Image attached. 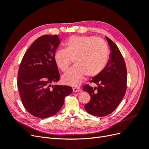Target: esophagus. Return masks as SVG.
<instances>
[{"label":"esophagus","mask_w":149,"mask_h":149,"mask_svg":"<svg viewBox=\"0 0 149 149\" xmlns=\"http://www.w3.org/2000/svg\"><path fill=\"white\" fill-rule=\"evenodd\" d=\"M80 91V88L79 87H75V88H73V91L74 93H76V92H79Z\"/></svg>","instance_id":"obj_1"}]
</instances>
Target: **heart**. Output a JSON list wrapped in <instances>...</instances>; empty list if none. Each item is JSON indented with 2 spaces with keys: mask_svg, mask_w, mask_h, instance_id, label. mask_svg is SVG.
Segmentation results:
<instances>
[{
  "mask_svg": "<svg viewBox=\"0 0 149 149\" xmlns=\"http://www.w3.org/2000/svg\"><path fill=\"white\" fill-rule=\"evenodd\" d=\"M65 48L58 49L54 58L58 67L65 71L73 59L75 64L62 76L65 84L78 86L84 77L100 74L108 60L109 49L104 40L91 36L73 35L67 40Z\"/></svg>",
  "mask_w": 149,
  "mask_h": 149,
  "instance_id": "heart-1",
  "label": "heart"
}]
</instances>
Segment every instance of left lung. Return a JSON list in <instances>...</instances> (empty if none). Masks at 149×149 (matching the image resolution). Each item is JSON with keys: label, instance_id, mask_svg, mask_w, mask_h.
I'll return each instance as SVG.
<instances>
[{"label": "left lung", "instance_id": "1", "mask_svg": "<svg viewBox=\"0 0 149 149\" xmlns=\"http://www.w3.org/2000/svg\"><path fill=\"white\" fill-rule=\"evenodd\" d=\"M106 38L111 50L110 58L104 70L91 81L97 88L86 84L83 88L91 96L84 106L85 110L98 117L113 112L123 100L127 88V69L124 58L116 45L108 37Z\"/></svg>", "mask_w": 149, "mask_h": 149}]
</instances>
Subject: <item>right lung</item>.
Returning <instances> with one entry per match:
<instances>
[{
    "label": "right lung",
    "instance_id": "obj_1",
    "mask_svg": "<svg viewBox=\"0 0 149 149\" xmlns=\"http://www.w3.org/2000/svg\"><path fill=\"white\" fill-rule=\"evenodd\" d=\"M60 43L57 35L37 38L25 53L18 72L17 87L22 102L30 114L38 118L56 114L65 97L73 92L68 86H52L60 77L54 58Z\"/></svg>",
    "mask_w": 149,
    "mask_h": 149
}]
</instances>
